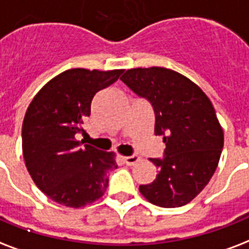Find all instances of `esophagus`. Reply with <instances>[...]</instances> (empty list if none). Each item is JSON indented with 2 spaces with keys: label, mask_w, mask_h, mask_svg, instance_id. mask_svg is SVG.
<instances>
[{
  "label": "esophagus",
  "mask_w": 249,
  "mask_h": 249,
  "mask_svg": "<svg viewBox=\"0 0 249 249\" xmlns=\"http://www.w3.org/2000/svg\"><path fill=\"white\" fill-rule=\"evenodd\" d=\"M140 160V157L138 155H130V157H123V162L126 164V166H133L134 163H137Z\"/></svg>",
  "instance_id": "obj_1"
}]
</instances>
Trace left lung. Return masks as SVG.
<instances>
[{
  "instance_id": "1",
  "label": "left lung",
  "mask_w": 249,
  "mask_h": 249,
  "mask_svg": "<svg viewBox=\"0 0 249 249\" xmlns=\"http://www.w3.org/2000/svg\"><path fill=\"white\" fill-rule=\"evenodd\" d=\"M121 81L153 106L155 136L166 143L153 183L140 185L146 200L160 208H179L206 187L223 149V130L205 92L178 71L166 68L129 69Z\"/></svg>"
}]
</instances>
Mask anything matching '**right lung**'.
<instances>
[{
  "label": "right lung",
  "mask_w": 249,
  "mask_h": 249,
  "mask_svg": "<svg viewBox=\"0 0 249 249\" xmlns=\"http://www.w3.org/2000/svg\"><path fill=\"white\" fill-rule=\"evenodd\" d=\"M124 70L69 69L35 95L22 125L23 158L34 183L45 196L68 208H82L103 196L107 172L116 168L113 153L77 141L86 133L98 91L116 82Z\"/></svg>",
  "instance_id": "obj_1"
}]
</instances>
